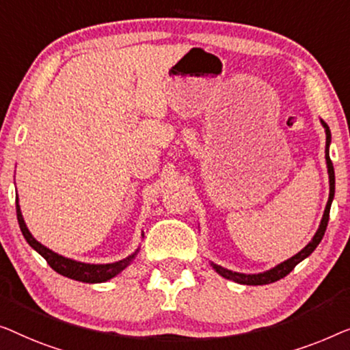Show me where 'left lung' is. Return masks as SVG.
Masks as SVG:
<instances>
[{"label":"left lung","instance_id":"left-lung-1","mask_svg":"<svg viewBox=\"0 0 350 350\" xmlns=\"http://www.w3.org/2000/svg\"><path fill=\"white\" fill-rule=\"evenodd\" d=\"M321 124L325 128V135H327V142H325V160H327V170H328V179H329V195H328L327 206H325L321 225H319L316 234L312 236V239L309 241V244L306 245V247H303L298 254H295L293 257H290L288 260H285V262L275 265L274 268L268 269V271H263V273H257V274L236 273V271H231V269H226L224 267H220V265H215L214 262H211V267L215 269V273H219L220 275H222V278L230 279V280H233V282H238V284H244V285H267V284L275 282V280L285 278V275L292 271V269L297 267L299 262H303L304 258H308L309 255H311L314 250H316L319 243L322 241L323 234H325V230H327V225H328L329 208H332V203H333V198H334V170H333L332 160H329V144H332V133H329V128L323 120H321Z\"/></svg>","mask_w":350,"mask_h":350}]
</instances>
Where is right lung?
Listing matches in <instances>:
<instances>
[{
	"mask_svg": "<svg viewBox=\"0 0 350 350\" xmlns=\"http://www.w3.org/2000/svg\"><path fill=\"white\" fill-rule=\"evenodd\" d=\"M16 208H17V220H18V225H21L23 238L27 239V243L31 245V247L36 250L39 255H42V257L46 258V262L51 265V268L53 269V271L65 275V278L79 280V282H87V284L106 282V280L116 278L117 274L124 271L128 265H130L133 260L136 258L137 252H139V247H137L135 252H133L131 255H128V257L119 260V262L106 263V265L82 263V262H76V260L66 258V257H63V255H58L57 252H53V250L46 247V245H42L39 241L33 238V234L29 233L25 220H23L21 206H18V198L16 200Z\"/></svg>",
	"mask_w": 350,
	"mask_h": 350,
	"instance_id": "obj_1",
	"label": "right lung"
}]
</instances>
